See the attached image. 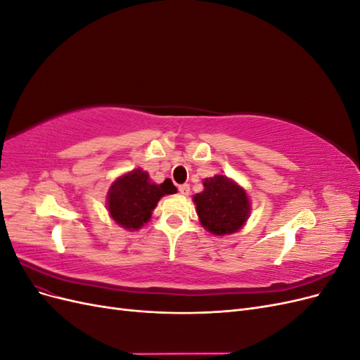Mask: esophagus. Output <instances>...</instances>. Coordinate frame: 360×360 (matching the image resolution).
<instances>
[{
    "label": "esophagus",
    "mask_w": 360,
    "mask_h": 360,
    "mask_svg": "<svg viewBox=\"0 0 360 360\" xmlns=\"http://www.w3.org/2000/svg\"><path fill=\"white\" fill-rule=\"evenodd\" d=\"M179 192H180L181 195H184V197H188L189 192H191L189 184H180V186H179Z\"/></svg>",
    "instance_id": "34e87169"
}]
</instances>
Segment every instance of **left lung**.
<instances>
[{"label":"left lung","instance_id":"left-lung-1","mask_svg":"<svg viewBox=\"0 0 360 360\" xmlns=\"http://www.w3.org/2000/svg\"><path fill=\"white\" fill-rule=\"evenodd\" d=\"M204 191L193 195L201 225L214 236L237 233L250 212L246 191L226 176L204 180Z\"/></svg>","mask_w":360,"mask_h":360}]
</instances>
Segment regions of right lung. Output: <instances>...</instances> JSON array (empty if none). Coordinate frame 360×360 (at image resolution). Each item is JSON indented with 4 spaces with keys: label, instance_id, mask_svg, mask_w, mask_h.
Segmentation results:
<instances>
[{
    "label": "right lung",
    "instance_id": "right-lung-1",
    "mask_svg": "<svg viewBox=\"0 0 360 360\" xmlns=\"http://www.w3.org/2000/svg\"><path fill=\"white\" fill-rule=\"evenodd\" d=\"M177 188L167 179L156 184L150 181L148 172L141 168L118 177L108 191V210L112 219L126 230H138L150 221L163 195L176 193Z\"/></svg>",
    "mask_w": 360,
    "mask_h": 360
}]
</instances>
